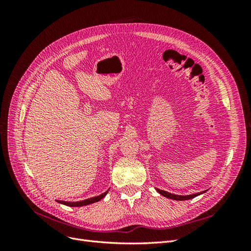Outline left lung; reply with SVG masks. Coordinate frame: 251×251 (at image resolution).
<instances>
[{"mask_svg": "<svg viewBox=\"0 0 251 251\" xmlns=\"http://www.w3.org/2000/svg\"><path fill=\"white\" fill-rule=\"evenodd\" d=\"M156 189H157V192H158L159 194L162 195V196H164V197H166V198H170V199H173V200H179V201H182V200H188V199H193V198H195V197L199 196V195H201V194H203V193H204V192H202V193H197V194L188 195V196H179V195H174V194L168 193V192H165V191H161V189H159V188H156Z\"/></svg>", "mask_w": 251, "mask_h": 251, "instance_id": "left-lung-1", "label": "left lung"}]
</instances>
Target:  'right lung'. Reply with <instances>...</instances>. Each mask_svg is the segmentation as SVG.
I'll return each mask as SVG.
<instances>
[{
    "label": "right lung",
    "mask_w": 251,
    "mask_h": 251,
    "mask_svg": "<svg viewBox=\"0 0 251 251\" xmlns=\"http://www.w3.org/2000/svg\"><path fill=\"white\" fill-rule=\"evenodd\" d=\"M108 194V192H105L100 196L97 197H93V198L91 199H87V200H82L79 202H66V201H57L59 203H62L64 205H67V206H71V207H77V206H83V205H88V204H92L95 202H98L100 200H101L103 197Z\"/></svg>",
    "instance_id": "add662e5"
}]
</instances>
